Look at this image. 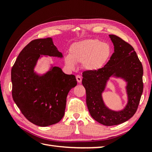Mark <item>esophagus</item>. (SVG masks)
<instances>
[{
	"label": "esophagus",
	"mask_w": 152,
	"mask_h": 152,
	"mask_svg": "<svg viewBox=\"0 0 152 152\" xmlns=\"http://www.w3.org/2000/svg\"><path fill=\"white\" fill-rule=\"evenodd\" d=\"M76 80H77V82H78V83H81V82H82V78L81 76H79V75H77V76H76Z\"/></svg>",
	"instance_id": "obj_1"
}]
</instances>
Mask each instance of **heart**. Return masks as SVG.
I'll return each instance as SVG.
<instances>
[{
  "instance_id": "b5f03b06",
  "label": "heart",
  "mask_w": 152,
  "mask_h": 152,
  "mask_svg": "<svg viewBox=\"0 0 152 152\" xmlns=\"http://www.w3.org/2000/svg\"><path fill=\"white\" fill-rule=\"evenodd\" d=\"M108 43L98 39H87L71 45L69 54L64 57V63L70 69H74L76 63H82L83 69L95 71L104 66L112 55Z\"/></svg>"
}]
</instances>
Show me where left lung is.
<instances>
[{"mask_svg":"<svg viewBox=\"0 0 152 152\" xmlns=\"http://www.w3.org/2000/svg\"><path fill=\"white\" fill-rule=\"evenodd\" d=\"M109 37L114 44V52L108 62L97 70L85 71L82 76L90 114L95 120L106 126L119 125L133 117L137 110L144 86L142 64L133 46L115 35ZM111 76L121 77L128 82V102L121 111L110 110L102 100V93Z\"/></svg>","mask_w":152,"mask_h":152,"instance_id":"8db88e82","label":"left lung"}]
</instances>
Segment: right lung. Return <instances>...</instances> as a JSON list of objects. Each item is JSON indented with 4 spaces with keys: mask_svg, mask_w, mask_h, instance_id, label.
<instances>
[{
    "mask_svg": "<svg viewBox=\"0 0 152 152\" xmlns=\"http://www.w3.org/2000/svg\"><path fill=\"white\" fill-rule=\"evenodd\" d=\"M40 56L62 57L51 38L32 40L19 53L11 71L12 97L28 121L40 126L56 124L64 114L66 96L76 77L52 66L43 75L34 71Z\"/></svg>",
    "mask_w": 152,
    "mask_h": 152,
    "instance_id": "right-lung-1",
    "label": "right lung"
}]
</instances>
